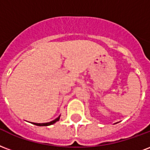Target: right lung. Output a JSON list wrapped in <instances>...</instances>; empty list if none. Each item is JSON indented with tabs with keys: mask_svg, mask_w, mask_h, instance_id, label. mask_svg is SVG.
Instances as JSON below:
<instances>
[{
	"mask_svg": "<svg viewBox=\"0 0 150 150\" xmlns=\"http://www.w3.org/2000/svg\"><path fill=\"white\" fill-rule=\"evenodd\" d=\"M60 120V116L59 117H57L56 120H54L51 121V122H50V123H34V125H37V126H50V125H52V124H53V123H55L56 122H57V121Z\"/></svg>",
	"mask_w": 150,
	"mask_h": 150,
	"instance_id": "1",
	"label": "right lung"
}]
</instances>
